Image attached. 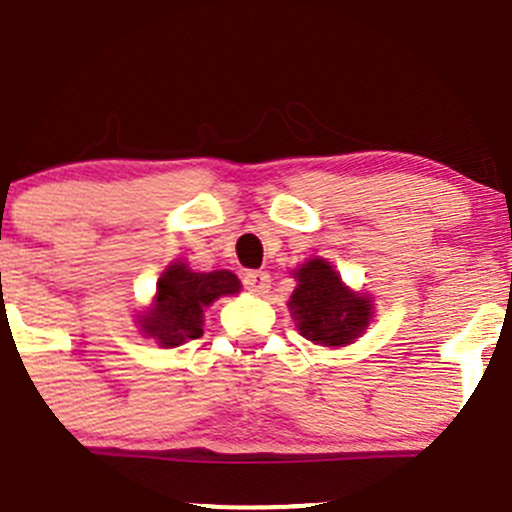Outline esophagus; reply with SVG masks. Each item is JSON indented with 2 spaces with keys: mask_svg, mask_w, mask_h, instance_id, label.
<instances>
[{
  "mask_svg": "<svg viewBox=\"0 0 512 512\" xmlns=\"http://www.w3.org/2000/svg\"><path fill=\"white\" fill-rule=\"evenodd\" d=\"M242 282H245V289L252 294H267L270 292V274L267 272H247L245 277H242Z\"/></svg>",
  "mask_w": 512,
  "mask_h": 512,
  "instance_id": "obj_1",
  "label": "esophagus"
}]
</instances>
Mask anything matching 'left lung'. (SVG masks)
<instances>
[{
    "label": "left lung",
    "instance_id": "1",
    "mask_svg": "<svg viewBox=\"0 0 512 512\" xmlns=\"http://www.w3.org/2000/svg\"><path fill=\"white\" fill-rule=\"evenodd\" d=\"M292 274L297 287L287 306L297 331L306 341L326 348H343L363 336L375 314L370 294L348 287L324 257H309Z\"/></svg>",
    "mask_w": 512,
    "mask_h": 512
}]
</instances>
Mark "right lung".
Segmentation results:
<instances>
[{
	"label": "right lung",
	"mask_w": 512,
	"mask_h": 512,
	"mask_svg": "<svg viewBox=\"0 0 512 512\" xmlns=\"http://www.w3.org/2000/svg\"><path fill=\"white\" fill-rule=\"evenodd\" d=\"M242 284L230 270L196 272L184 260H174L157 282L152 304L137 314L139 333L161 348L184 346L203 336V311L220 297L240 294Z\"/></svg>",
	"instance_id": "obj_1"
}]
</instances>
